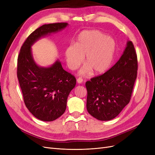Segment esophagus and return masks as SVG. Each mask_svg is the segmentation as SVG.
<instances>
[{
  "instance_id": "34e87169",
  "label": "esophagus",
  "mask_w": 155,
  "mask_h": 155,
  "mask_svg": "<svg viewBox=\"0 0 155 155\" xmlns=\"http://www.w3.org/2000/svg\"><path fill=\"white\" fill-rule=\"evenodd\" d=\"M83 79L82 78H78L77 79V82L78 83H83Z\"/></svg>"
}]
</instances>
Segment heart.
I'll list each match as a JSON object with an SVG mask.
<instances>
[{
	"instance_id": "b5f03b06",
	"label": "heart",
	"mask_w": 155,
	"mask_h": 155,
	"mask_svg": "<svg viewBox=\"0 0 155 155\" xmlns=\"http://www.w3.org/2000/svg\"><path fill=\"white\" fill-rule=\"evenodd\" d=\"M116 49V43L110 37L99 30H85L78 37L76 45H69L65 51L68 67L76 69L85 57L87 63L81 70V74L91 72H104L112 63Z\"/></svg>"
}]
</instances>
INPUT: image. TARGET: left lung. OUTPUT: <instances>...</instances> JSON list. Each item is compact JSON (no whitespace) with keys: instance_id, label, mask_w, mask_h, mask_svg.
Wrapping results in <instances>:
<instances>
[{"instance_id":"obj_1","label":"left lung","mask_w":155,"mask_h":155,"mask_svg":"<svg viewBox=\"0 0 155 155\" xmlns=\"http://www.w3.org/2000/svg\"><path fill=\"white\" fill-rule=\"evenodd\" d=\"M137 70V52L133 42L128 41L123 55L113 67L86 82L88 113L101 121L118 116L130 100Z\"/></svg>"}]
</instances>
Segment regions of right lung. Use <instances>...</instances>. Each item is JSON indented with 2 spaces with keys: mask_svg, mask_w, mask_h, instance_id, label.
<instances>
[{
  "mask_svg": "<svg viewBox=\"0 0 155 155\" xmlns=\"http://www.w3.org/2000/svg\"><path fill=\"white\" fill-rule=\"evenodd\" d=\"M67 22L40 26L27 37L17 59V78L27 109L35 118L51 121L66 110L69 94L76 79L65 71L58 60L50 67H40L33 59L31 46L42 37L67 27Z\"/></svg>",
  "mask_w": 155,
  "mask_h": 155,
  "instance_id": "add662e5",
  "label": "right lung"
}]
</instances>
